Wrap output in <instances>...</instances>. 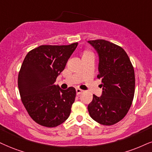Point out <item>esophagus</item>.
<instances>
[{
    "label": "esophagus",
    "mask_w": 152,
    "mask_h": 152,
    "mask_svg": "<svg viewBox=\"0 0 152 152\" xmlns=\"http://www.w3.org/2000/svg\"><path fill=\"white\" fill-rule=\"evenodd\" d=\"M83 92V90H82L81 89H80V88H77L76 89V93L77 94H82Z\"/></svg>",
    "instance_id": "obj_1"
}]
</instances>
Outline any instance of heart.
I'll return each instance as SVG.
<instances>
[{"instance_id":"obj_1","label":"heart","mask_w":152,"mask_h":152,"mask_svg":"<svg viewBox=\"0 0 152 152\" xmlns=\"http://www.w3.org/2000/svg\"><path fill=\"white\" fill-rule=\"evenodd\" d=\"M89 53H91V52L89 51V50H85L83 53V55H86V54H89Z\"/></svg>"}]
</instances>
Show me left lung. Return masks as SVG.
<instances>
[{
  "instance_id": "obj_1",
  "label": "left lung",
  "mask_w": 152,
  "mask_h": 152,
  "mask_svg": "<svg viewBox=\"0 0 152 152\" xmlns=\"http://www.w3.org/2000/svg\"><path fill=\"white\" fill-rule=\"evenodd\" d=\"M99 56L97 78L102 80L101 97L93 94L88 111L93 120L104 125H113L128 113L134 94V67L124 49L104 40L88 41Z\"/></svg>"
}]
</instances>
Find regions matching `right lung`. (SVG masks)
I'll return each instance as SVG.
<instances>
[{"mask_svg": "<svg viewBox=\"0 0 152 152\" xmlns=\"http://www.w3.org/2000/svg\"><path fill=\"white\" fill-rule=\"evenodd\" d=\"M77 44L42 45L24 58L18 75L19 91L28 114L39 125L55 128L70 115L75 89L63 90L54 83Z\"/></svg>", "mask_w": 152, "mask_h": 152, "instance_id": "add662e5", "label": "right lung"}]
</instances>
